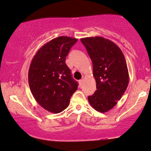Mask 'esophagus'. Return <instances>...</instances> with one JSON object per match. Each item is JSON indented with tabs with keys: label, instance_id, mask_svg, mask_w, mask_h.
Listing matches in <instances>:
<instances>
[{
	"label": "esophagus",
	"instance_id": "obj_1",
	"mask_svg": "<svg viewBox=\"0 0 151 151\" xmlns=\"http://www.w3.org/2000/svg\"><path fill=\"white\" fill-rule=\"evenodd\" d=\"M83 79L80 80V81H79V84H80V85H83Z\"/></svg>",
	"mask_w": 151,
	"mask_h": 151
}]
</instances>
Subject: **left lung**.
Here are the masks:
<instances>
[{
  "label": "left lung",
  "instance_id": "left-lung-1",
  "mask_svg": "<svg viewBox=\"0 0 151 151\" xmlns=\"http://www.w3.org/2000/svg\"><path fill=\"white\" fill-rule=\"evenodd\" d=\"M92 59L96 90L88 96L92 107L100 113L113 109L127 90L129 72L124 56L114 42L103 37L81 39Z\"/></svg>",
  "mask_w": 151,
  "mask_h": 151
}]
</instances>
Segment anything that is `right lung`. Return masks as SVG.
<instances>
[{
  "label": "right lung",
  "mask_w": 151,
  "mask_h": 151,
  "mask_svg": "<svg viewBox=\"0 0 151 151\" xmlns=\"http://www.w3.org/2000/svg\"><path fill=\"white\" fill-rule=\"evenodd\" d=\"M77 38L59 36L38 50L29 70V84L36 101L47 111L61 113L68 106L70 96L78 89L65 63Z\"/></svg>",
  "instance_id": "1"
}]
</instances>
